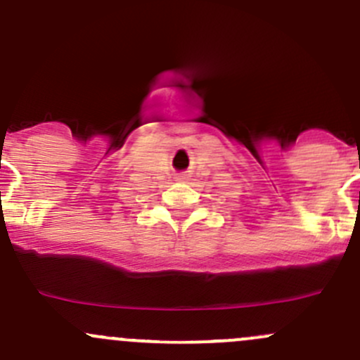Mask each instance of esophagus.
Segmentation results:
<instances>
[{
	"label": "esophagus",
	"mask_w": 360,
	"mask_h": 360,
	"mask_svg": "<svg viewBox=\"0 0 360 360\" xmlns=\"http://www.w3.org/2000/svg\"><path fill=\"white\" fill-rule=\"evenodd\" d=\"M177 181H179V183H188V179H190V174H177V177H176Z\"/></svg>",
	"instance_id": "esophagus-1"
}]
</instances>
